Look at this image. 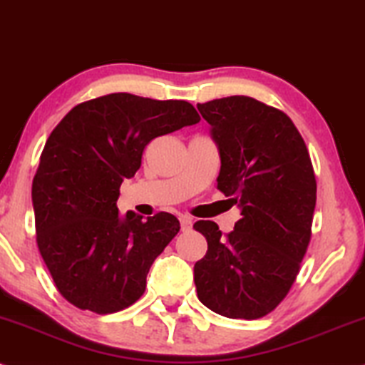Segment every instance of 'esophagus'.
Instances as JSON below:
<instances>
[{
  "label": "esophagus",
  "instance_id": "34e87169",
  "mask_svg": "<svg viewBox=\"0 0 365 365\" xmlns=\"http://www.w3.org/2000/svg\"><path fill=\"white\" fill-rule=\"evenodd\" d=\"M180 226H182V231L187 232L192 230V219L188 216H180Z\"/></svg>",
  "mask_w": 365,
  "mask_h": 365
}]
</instances>
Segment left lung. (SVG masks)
I'll use <instances>...</instances> for the list:
<instances>
[{
	"label": "left lung",
	"mask_w": 365,
	"mask_h": 365,
	"mask_svg": "<svg viewBox=\"0 0 365 365\" xmlns=\"http://www.w3.org/2000/svg\"><path fill=\"white\" fill-rule=\"evenodd\" d=\"M197 108L219 149L217 188L241 214L226 238L216 222L194 225L207 240L194 267L197 296L226 318H262L287 296L309 245L316 180L308 148L284 112L250 96Z\"/></svg>",
	"instance_id": "left-lung-1"
}]
</instances>
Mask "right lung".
Listing matches in <instances>:
<instances>
[{
	"label": "right lung",
	"mask_w": 365,
	"mask_h": 365,
	"mask_svg": "<svg viewBox=\"0 0 365 365\" xmlns=\"http://www.w3.org/2000/svg\"><path fill=\"white\" fill-rule=\"evenodd\" d=\"M200 115L183 100L112 93L76 105L52 130L32 183L37 245L57 291L98 314L144 294L155 258L177 236L173 214H118L122 182L146 144Z\"/></svg>",
	"instance_id": "obj_1"
}]
</instances>
